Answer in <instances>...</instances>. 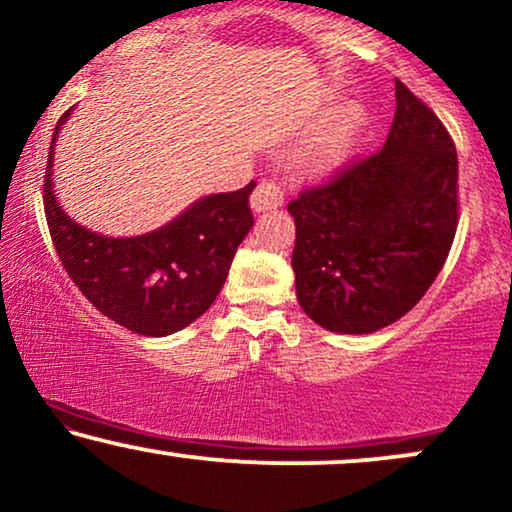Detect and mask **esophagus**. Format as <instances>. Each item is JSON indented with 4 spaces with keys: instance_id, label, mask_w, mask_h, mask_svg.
<instances>
[{
    "instance_id": "34e87169",
    "label": "esophagus",
    "mask_w": 512,
    "mask_h": 512,
    "mask_svg": "<svg viewBox=\"0 0 512 512\" xmlns=\"http://www.w3.org/2000/svg\"><path fill=\"white\" fill-rule=\"evenodd\" d=\"M283 205V191L276 181L264 179L257 184V189L252 191L250 196V208L255 212H267V210H276Z\"/></svg>"
}]
</instances>
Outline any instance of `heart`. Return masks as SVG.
Returning a JSON list of instances; mask_svg holds the SVG:
<instances>
[{
    "mask_svg": "<svg viewBox=\"0 0 512 512\" xmlns=\"http://www.w3.org/2000/svg\"><path fill=\"white\" fill-rule=\"evenodd\" d=\"M349 137H352V120L347 115L328 122L316 137L309 141L304 148L302 160L309 170H326V167L335 165L340 160V155L347 151Z\"/></svg>",
    "mask_w": 512,
    "mask_h": 512,
    "instance_id": "1",
    "label": "heart"
}]
</instances>
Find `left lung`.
Here are the masks:
<instances>
[{
  "instance_id": "left-lung-1",
  "label": "left lung",
  "mask_w": 512,
  "mask_h": 512,
  "mask_svg": "<svg viewBox=\"0 0 512 512\" xmlns=\"http://www.w3.org/2000/svg\"><path fill=\"white\" fill-rule=\"evenodd\" d=\"M394 96L385 146L288 205L297 302L333 333H375L411 312L456 236L454 141L404 82L394 80Z\"/></svg>"
}]
</instances>
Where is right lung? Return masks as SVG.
<instances>
[{
	"label": "right lung",
	"mask_w": 512,
	"mask_h": 512,
	"mask_svg": "<svg viewBox=\"0 0 512 512\" xmlns=\"http://www.w3.org/2000/svg\"><path fill=\"white\" fill-rule=\"evenodd\" d=\"M70 111L61 115L54 129L42 193L58 260L82 295L127 331L146 338L177 333L217 300L238 245L255 224L248 203L255 181L238 191L196 200L151 234H94L63 212L51 184L58 129Z\"/></svg>",
	"instance_id": "right-lung-1"
}]
</instances>
